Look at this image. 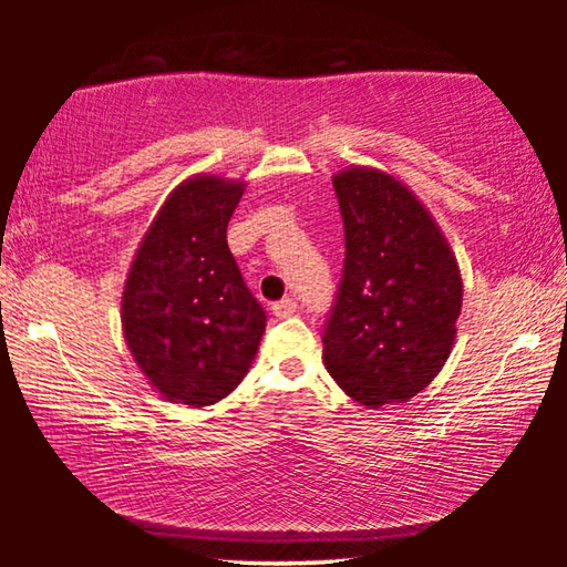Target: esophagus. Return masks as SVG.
I'll list each match as a JSON object with an SVG mask.
<instances>
[{
  "instance_id": "esophagus-1",
  "label": "esophagus",
  "mask_w": 567,
  "mask_h": 567,
  "mask_svg": "<svg viewBox=\"0 0 567 567\" xmlns=\"http://www.w3.org/2000/svg\"><path fill=\"white\" fill-rule=\"evenodd\" d=\"M295 312H297V302L292 300V297H285V300L272 305L275 318H290V315H295Z\"/></svg>"
}]
</instances>
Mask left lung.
Here are the masks:
<instances>
[{"label": "left lung", "instance_id": "1", "mask_svg": "<svg viewBox=\"0 0 567 567\" xmlns=\"http://www.w3.org/2000/svg\"><path fill=\"white\" fill-rule=\"evenodd\" d=\"M344 225L338 300L322 362L364 408L408 402L443 370L463 310V277L443 229L408 185L378 167L332 177Z\"/></svg>", "mask_w": 567, "mask_h": 567}]
</instances>
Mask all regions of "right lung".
<instances>
[{
	"instance_id": "add662e5",
	"label": "right lung",
	"mask_w": 567,
	"mask_h": 567,
	"mask_svg": "<svg viewBox=\"0 0 567 567\" xmlns=\"http://www.w3.org/2000/svg\"><path fill=\"white\" fill-rule=\"evenodd\" d=\"M243 179L195 175L169 192L134 252L122 332L137 368L169 402L227 398L252 364L265 310L227 247Z\"/></svg>"
}]
</instances>
